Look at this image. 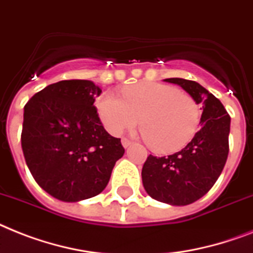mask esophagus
Listing matches in <instances>:
<instances>
[{"label":"esophagus","instance_id":"esophagus-1","mask_svg":"<svg viewBox=\"0 0 253 253\" xmlns=\"http://www.w3.org/2000/svg\"><path fill=\"white\" fill-rule=\"evenodd\" d=\"M122 145L125 148L130 147V145H131V140H130V139H127V137H123V139H122Z\"/></svg>","mask_w":253,"mask_h":253}]
</instances>
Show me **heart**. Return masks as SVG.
<instances>
[{
  "mask_svg": "<svg viewBox=\"0 0 253 253\" xmlns=\"http://www.w3.org/2000/svg\"><path fill=\"white\" fill-rule=\"evenodd\" d=\"M98 116L112 135L140 125L148 143L157 152H171L194 137L201 110L190 94L178 88L143 82L122 89V98L108 92L97 102Z\"/></svg>",
  "mask_w": 253,
  "mask_h": 253,
  "instance_id": "obj_1",
  "label": "heart"
}]
</instances>
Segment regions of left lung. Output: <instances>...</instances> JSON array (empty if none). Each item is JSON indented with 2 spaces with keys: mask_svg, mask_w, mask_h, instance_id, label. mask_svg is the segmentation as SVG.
<instances>
[{
  "mask_svg": "<svg viewBox=\"0 0 253 253\" xmlns=\"http://www.w3.org/2000/svg\"><path fill=\"white\" fill-rule=\"evenodd\" d=\"M198 104H203L201 127L192 140L173 155H149L141 178L147 194L170 205H188L203 198L222 173L229 155L230 116L218 98L194 80L170 78Z\"/></svg>",
  "mask_w": 253,
  "mask_h": 253,
  "instance_id": "1",
  "label": "left lung"
}]
</instances>
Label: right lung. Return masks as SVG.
Returning <instances> with one entry per match:
<instances>
[{"instance_id": "1", "label": "right lung", "mask_w": 253, "mask_h": 253, "mask_svg": "<svg viewBox=\"0 0 253 253\" xmlns=\"http://www.w3.org/2000/svg\"><path fill=\"white\" fill-rule=\"evenodd\" d=\"M101 89L91 80H61L24 105L22 149L39 186L53 198H93L108 184L125 153L121 139L102 126L94 100Z\"/></svg>"}]
</instances>
